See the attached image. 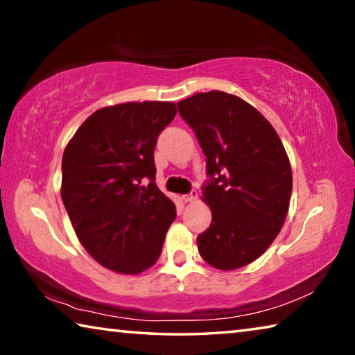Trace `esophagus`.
I'll use <instances>...</instances> for the list:
<instances>
[{"label":"esophagus","mask_w":355,"mask_h":355,"mask_svg":"<svg viewBox=\"0 0 355 355\" xmlns=\"http://www.w3.org/2000/svg\"><path fill=\"white\" fill-rule=\"evenodd\" d=\"M197 197H199V192H197V191H191L189 194L183 196V200H184L186 203H191V202H196Z\"/></svg>","instance_id":"1"}]
</instances>
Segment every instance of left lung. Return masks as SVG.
Segmentation results:
<instances>
[{
	"instance_id": "1",
	"label": "left lung",
	"mask_w": 355,
	"mask_h": 355,
	"mask_svg": "<svg viewBox=\"0 0 355 355\" xmlns=\"http://www.w3.org/2000/svg\"><path fill=\"white\" fill-rule=\"evenodd\" d=\"M177 106L207 156L202 196L213 219L197 236L199 254L222 271L248 266L272 244L288 214L293 175L284 144L236 95L200 92Z\"/></svg>"
}]
</instances>
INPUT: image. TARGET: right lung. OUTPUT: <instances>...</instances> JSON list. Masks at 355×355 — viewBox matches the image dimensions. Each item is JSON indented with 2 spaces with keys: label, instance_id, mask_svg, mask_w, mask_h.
I'll list each match as a JSON object with an SVG mask.
<instances>
[{
  "label": "right lung",
  "instance_id": "add662e5",
  "mask_svg": "<svg viewBox=\"0 0 355 355\" xmlns=\"http://www.w3.org/2000/svg\"><path fill=\"white\" fill-rule=\"evenodd\" d=\"M172 101H130L89 116L62 155L61 196L83 248L101 266L136 275L158 261L175 205L155 183L153 150ZM150 180L147 187L141 182Z\"/></svg>",
  "mask_w": 355,
  "mask_h": 355
}]
</instances>
